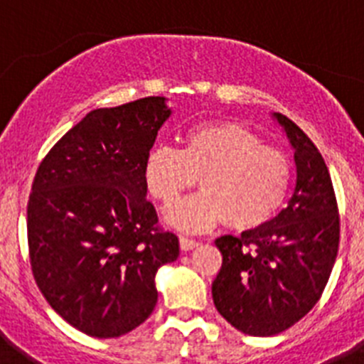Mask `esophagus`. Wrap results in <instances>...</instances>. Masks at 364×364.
Instances as JSON below:
<instances>
[{"label":"esophagus","mask_w":364,"mask_h":364,"mask_svg":"<svg viewBox=\"0 0 364 364\" xmlns=\"http://www.w3.org/2000/svg\"><path fill=\"white\" fill-rule=\"evenodd\" d=\"M198 246V240L195 239H189V237H180V247L184 250V252H189L193 247Z\"/></svg>","instance_id":"esophagus-1"}]
</instances>
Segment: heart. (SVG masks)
Masks as SVG:
<instances>
[{
  "label": "heart",
  "instance_id": "heart-1",
  "mask_svg": "<svg viewBox=\"0 0 364 364\" xmlns=\"http://www.w3.org/2000/svg\"><path fill=\"white\" fill-rule=\"evenodd\" d=\"M202 191L169 208L166 220L180 231H204L226 220L237 231L266 226L284 205L291 184L290 160L262 146L237 122H208L184 134L182 147L159 144L146 153L147 191L164 205L197 184Z\"/></svg>",
  "mask_w": 364,
  "mask_h": 364
}]
</instances>
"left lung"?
<instances>
[{"instance_id":"left-lung-1","label":"left lung","mask_w":364,"mask_h":364,"mask_svg":"<svg viewBox=\"0 0 364 364\" xmlns=\"http://www.w3.org/2000/svg\"><path fill=\"white\" fill-rule=\"evenodd\" d=\"M272 118L294 149V195L266 226L215 240L222 268L211 286L218 314L257 337L284 332L317 304L339 250V213L323 156L294 122L279 112Z\"/></svg>"}]
</instances>
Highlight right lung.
<instances>
[{
    "label": "right lung",
    "mask_w": 364,
    "mask_h": 364,
    "mask_svg": "<svg viewBox=\"0 0 364 364\" xmlns=\"http://www.w3.org/2000/svg\"><path fill=\"white\" fill-rule=\"evenodd\" d=\"M171 112L164 96L87 112L34 176L32 273L54 311L87 336L140 326L156 306V272L178 257V237L156 228L144 180L146 153Z\"/></svg>",
    "instance_id": "obj_1"
}]
</instances>
